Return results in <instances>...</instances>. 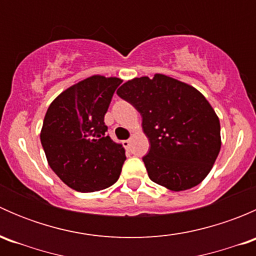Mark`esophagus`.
Segmentation results:
<instances>
[{
    "label": "esophagus",
    "instance_id": "obj_1",
    "mask_svg": "<svg viewBox=\"0 0 256 256\" xmlns=\"http://www.w3.org/2000/svg\"><path fill=\"white\" fill-rule=\"evenodd\" d=\"M122 144H124V147H125L126 150H128L130 148V144H131V140H125L122 142Z\"/></svg>",
    "mask_w": 256,
    "mask_h": 256
}]
</instances>
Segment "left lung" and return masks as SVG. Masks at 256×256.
I'll return each mask as SVG.
<instances>
[{
  "instance_id": "1",
  "label": "left lung",
  "mask_w": 256,
  "mask_h": 256,
  "mask_svg": "<svg viewBox=\"0 0 256 256\" xmlns=\"http://www.w3.org/2000/svg\"><path fill=\"white\" fill-rule=\"evenodd\" d=\"M116 92L142 116L150 180L174 192L200 184L222 146L219 118L204 95L164 74L128 80Z\"/></svg>"
}]
</instances>
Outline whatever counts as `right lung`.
Wrapping results in <instances>:
<instances>
[{
  "instance_id": "right-lung-1",
  "label": "right lung",
  "mask_w": 256,
  "mask_h": 256,
  "mask_svg": "<svg viewBox=\"0 0 256 256\" xmlns=\"http://www.w3.org/2000/svg\"><path fill=\"white\" fill-rule=\"evenodd\" d=\"M122 80L92 76L72 85L49 105L40 130L48 164L72 190H105L118 180L125 148L106 135L104 116Z\"/></svg>"
}]
</instances>
